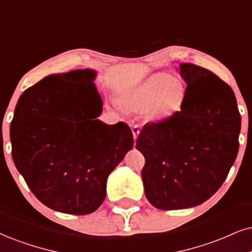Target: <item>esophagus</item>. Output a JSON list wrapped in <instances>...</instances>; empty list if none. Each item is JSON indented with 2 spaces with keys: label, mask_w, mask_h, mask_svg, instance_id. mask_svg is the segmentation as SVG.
Masks as SVG:
<instances>
[{
  "label": "esophagus",
  "mask_w": 252,
  "mask_h": 252,
  "mask_svg": "<svg viewBox=\"0 0 252 252\" xmlns=\"http://www.w3.org/2000/svg\"><path fill=\"white\" fill-rule=\"evenodd\" d=\"M132 132H133V139H134V140H136V139H138L139 134H140V127H139L138 125L133 126L132 127Z\"/></svg>",
  "instance_id": "1"
}]
</instances>
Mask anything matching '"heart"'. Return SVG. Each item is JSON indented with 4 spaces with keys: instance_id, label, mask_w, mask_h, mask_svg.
Masks as SVG:
<instances>
[{
    "instance_id": "1",
    "label": "heart",
    "mask_w": 252,
    "mask_h": 252,
    "mask_svg": "<svg viewBox=\"0 0 252 252\" xmlns=\"http://www.w3.org/2000/svg\"><path fill=\"white\" fill-rule=\"evenodd\" d=\"M183 98L185 89L181 82L169 74L155 73L127 95L126 104L133 110L146 108L152 104V116L161 119L179 110Z\"/></svg>"
}]
</instances>
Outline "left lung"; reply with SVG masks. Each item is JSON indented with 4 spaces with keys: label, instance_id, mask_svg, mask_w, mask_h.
<instances>
[{
    "label": "left lung",
    "instance_id": "obj_1",
    "mask_svg": "<svg viewBox=\"0 0 252 252\" xmlns=\"http://www.w3.org/2000/svg\"><path fill=\"white\" fill-rule=\"evenodd\" d=\"M187 89L181 111L147 124L135 148L152 206L178 210L203 203L219 190L238 153L241 116L230 86L212 71L180 64Z\"/></svg>",
    "mask_w": 252,
    "mask_h": 252
}]
</instances>
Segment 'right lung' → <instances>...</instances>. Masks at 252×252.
Instances as JSON below:
<instances>
[{"mask_svg": "<svg viewBox=\"0 0 252 252\" xmlns=\"http://www.w3.org/2000/svg\"><path fill=\"white\" fill-rule=\"evenodd\" d=\"M95 77L91 69L50 74L27 89L15 108L12 160L33 195L56 212H95L108 175L134 144L125 123L97 119L102 100Z\"/></svg>", "mask_w": 252, "mask_h": 252, "instance_id": "obj_1", "label": "right lung"}]
</instances>
